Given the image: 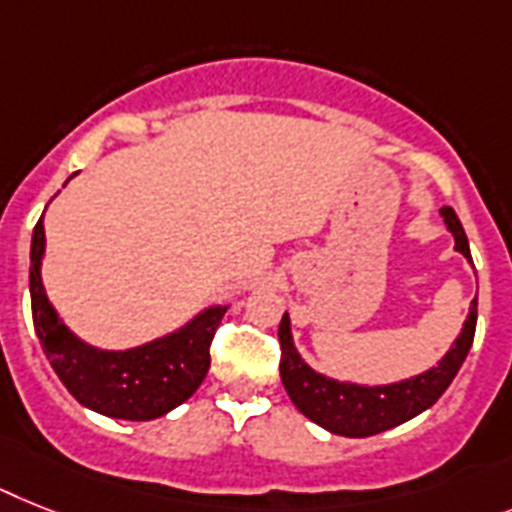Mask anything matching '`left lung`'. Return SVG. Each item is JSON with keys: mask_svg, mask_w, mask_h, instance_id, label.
Returning <instances> with one entry per match:
<instances>
[{"mask_svg": "<svg viewBox=\"0 0 512 512\" xmlns=\"http://www.w3.org/2000/svg\"><path fill=\"white\" fill-rule=\"evenodd\" d=\"M442 217H445L447 230L455 235V248L471 261L468 238L455 211L450 206H442ZM474 332L476 298L471 303L463 332L458 335L453 348L447 350V356L439 361V366L398 384L363 387V384L335 382L324 374H316L308 363H303L293 345V335H290V316L285 314L280 322V377L295 408L306 418H311L314 424L324 426L327 432L340 434V437H371V434L405 424L408 418L418 416L442 398V392L450 387L466 361L471 342H474Z\"/></svg>", "mask_w": 512, "mask_h": 512, "instance_id": "obj_1", "label": "left lung"}]
</instances>
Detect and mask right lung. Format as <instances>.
<instances>
[{"mask_svg": "<svg viewBox=\"0 0 512 512\" xmlns=\"http://www.w3.org/2000/svg\"><path fill=\"white\" fill-rule=\"evenodd\" d=\"M44 217L31 240L33 327L57 377L78 403L96 413L128 421H151L170 413L198 390L209 371V348L227 306L206 308L183 329L130 350L86 345L59 322L41 285Z\"/></svg>", "mask_w": 512, "mask_h": 512, "instance_id": "right-lung-1", "label": "right lung"}]
</instances>
